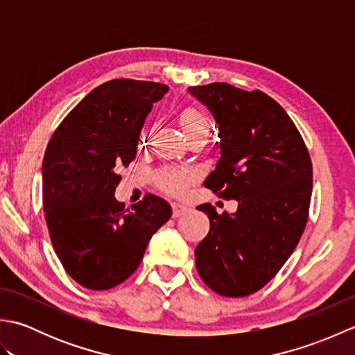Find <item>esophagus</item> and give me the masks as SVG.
Listing matches in <instances>:
<instances>
[{
	"instance_id": "1",
	"label": "esophagus",
	"mask_w": 355,
	"mask_h": 355,
	"mask_svg": "<svg viewBox=\"0 0 355 355\" xmlns=\"http://www.w3.org/2000/svg\"><path fill=\"white\" fill-rule=\"evenodd\" d=\"M187 210H189V207H187L184 202H180V201L172 202V216L173 218H178V216L184 215Z\"/></svg>"
}]
</instances>
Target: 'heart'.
<instances>
[{
    "label": "heart",
    "instance_id": "heart-1",
    "mask_svg": "<svg viewBox=\"0 0 355 355\" xmlns=\"http://www.w3.org/2000/svg\"><path fill=\"white\" fill-rule=\"evenodd\" d=\"M180 123H182V128L187 137H191V135L198 132L210 131V120L207 119L205 112L195 107H187L183 110L182 116H180ZM192 178L193 173L187 169L166 168L155 173V182L158 187L169 193L183 192L192 182Z\"/></svg>",
    "mask_w": 355,
    "mask_h": 355
}]
</instances>
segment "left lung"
Wrapping results in <instances>:
<instances>
[{
  "label": "left lung",
  "instance_id": "1",
  "mask_svg": "<svg viewBox=\"0 0 355 355\" xmlns=\"http://www.w3.org/2000/svg\"><path fill=\"white\" fill-rule=\"evenodd\" d=\"M220 130L216 169L205 187L236 200L235 214H207L210 229L195 250L198 275L225 297L261 290L299 244L310 212L313 164L302 135L275 99L225 82L189 87Z\"/></svg>",
  "mask_w": 355,
  "mask_h": 355
}]
</instances>
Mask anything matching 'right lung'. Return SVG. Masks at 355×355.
Here are the masks:
<instances>
[{"label":"right lung","instance_id":"1","mask_svg":"<svg viewBox=\"0 0 355 355\" xmlns=\"http://www.w3.org/2000/svg\"><path fill=\"white\" fill-rule=\"evenodd\" d=\"M168 89L148 80L105 82L67 114L45 149L42 202L51 244L67 273L88 290L126 281L171 218V206L155 195L131 209L114 198L119 172L135 158L145 119Z\"/></svg>","mask_w":355,"mask_h":355}]
</instances>
